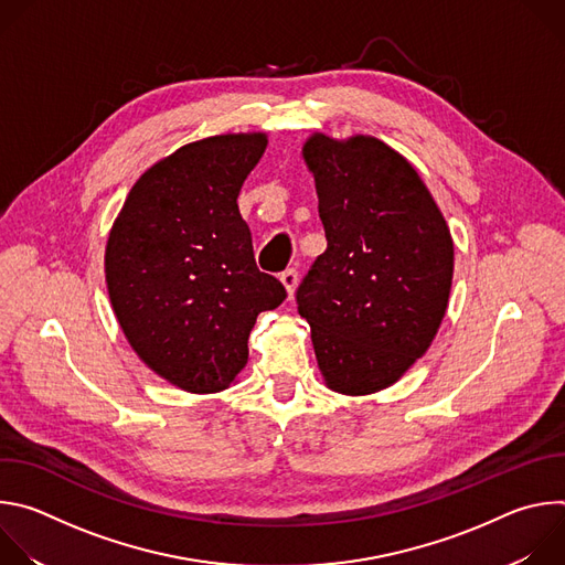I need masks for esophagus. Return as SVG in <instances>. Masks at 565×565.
<instances>
[{
	"label": "esophagus",
	"mask_w": 565,
	"mask_h": 565,
	"mask_svg": "<svg viewBox=\"0 0 565 565\" xmlns=\"http://www.w3.org/2000/svg\"><path fill=\"white\" fill-rule=\"evenodd\" d=\"M281 284L286 286V290H288V295H292L295 292V288H297V281H299V273H297V268H288V270H284L281 273Z\"/></svg>",
	"instance_id": "34e87169"
}]
</instances>
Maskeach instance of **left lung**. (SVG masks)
<instances>
[{
  "instance_id": "obj_1",
  "label": "left lung",
  "mask_w": 565,
  "mask_h": 565,
  "mask_svg": "<svg viewBox=\"0 0 565 565\" xmlns=\"http://www.w3.org/2000/svg\"><path fill=\"white\" fill-rule=\"evenodd\" d=\"M301 153L329 244L297 288V310L327 386L375 393L434 342L451 290L454 241L414 166L382 140L312 134Z\"/></svg>"
}]
</instances>
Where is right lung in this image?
Listing matches in <instances>:
<instances>
[{"label":"right lung","instance_id":"1","mask_svg":"<svg viewBox=\"0 0 565 565\" xmlns=\"http://www.w3.org/2000/svg\"><path fill=\"white\" fill-rule=\"evenodd\" d=\"M266 134L183 145L131 188L105 250L107 290L138 358L170 384L216 393L248 362V338L286 288L257 268L238 192Z\"/></svg>","mask_w":565,"mask_h":565}]
</instances>
